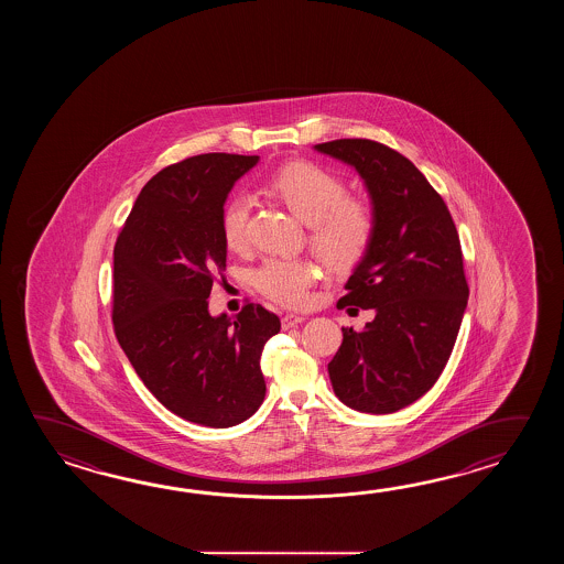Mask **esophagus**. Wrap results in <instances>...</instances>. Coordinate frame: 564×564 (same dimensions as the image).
I'll list each match as a JSON object with an SVG mask.
<instances>
[{
	"instance_id": "esophagus-1",
	"label": "esophagus",
	"mask_w": 564,
	"mask_h": 564,
	"mask_svg": "<svg viewBox=\"0 0 564 564\" xmlns=\"http://www.w3.org/2000/svg\"><path fill=\"white\" fill-rule=\"evenodd\" d=\"M300 323H304V316H300V314H286V316L282 318V328L288 330V328L299 326Z\"/></svg>"
}]
</instances>
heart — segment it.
<instances>
[{
	"label": "heart",
	"mask_w": 564,
	"mask_h": 564,
	"mask_svg": "<svg viewBox=\"0 0 564 564\" xmlns=\"http://www.w3.org/2000/svg\"><path fill=\"white\" fill-rule=\"evenodd\" d=\"M268 189L300 221L308 224L311 248L330 270H352L369 252L375 238L371 205L347 197V183L333 171L308 161L288 163L270 177ZM248 221V197H234L221 216V231L229 250L246 246ZM312 280V264L286 258H270L252 274L253 288L284 306H302Z\"/></svg>",
	"instance_id": "1"
}]
</instances>
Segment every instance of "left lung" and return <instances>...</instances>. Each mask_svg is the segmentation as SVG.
<instances>
[{
  "label": "left lung",
  "instance_id": "8db88e82",
  "mask_svg": "<svg viewBox=\"0 0 564 564\" xmlns=\"http://www.w3.org/2000/svg\"><path fill=\"white\" fill-rule=\"evenodd\" d=\"M314 149L355 167L375 214L371 248L336 304L375 318L359 333L343 328L330 383L350 409L393 413L432 389L456 345L469 296L456 224L420 169L393 149L369 139Z\"/></svg>",
  "mask_w": 564,
  "mask_h": 564
}]
</instances>
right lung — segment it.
Returning a JSON list of instances; mask_svg holds the SVG:
<instances>
[{"label":"right lung","mask_w":564,"mask_h":564,"mask_svg":"<svg viewBox=\"0 0 564 564\" xmlns=\"http://www.w3.org/2000/svg\"><path fill=\"white\" fill-rule=\"evenodd\" d=\"M258 155L207 153L159 171L139 193L115 243V335L144 387L175 415L231 427L262 405L260 357L280 318L246 304L209 314L226 270L224 204Z\"/></svg>","instance_id":"1"}]
</instances>
